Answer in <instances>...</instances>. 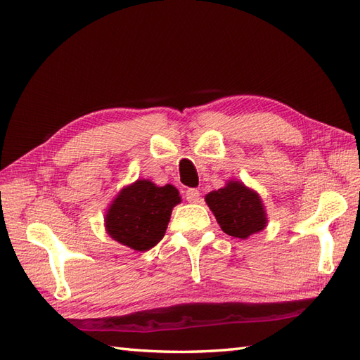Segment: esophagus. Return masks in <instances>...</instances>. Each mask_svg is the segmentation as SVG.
I'll list each match as a JSON object with an SVG mask.
<instances>
[{
    "label": "esophagus",
    "instance_id": "obj_1",
    "mask_svg": "<svg viewBox=\"0 0 360 360\" xmlns=\"http://www.w3.org/2000/svg\"><path fill=\"white\" fill-rule=\"evenodd\" d=\"M200 196H201V193L198 188H188L186 192V200L188 202H198L200 201Z\"/></svg>",
    "mask_w": 360,
    "mask_h": 360
}]
</instances>
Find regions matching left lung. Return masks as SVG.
I'll return each mask as SVG.
<instances>
[{
	"label": "left lung",
	"mask_w": 360,
	"mask_h": 360,
	"mask_svg": "<svg viewBox=\"0 0 360 360\" xmlns=\"http://www.w3.org/2000/svg\"><path fill=\"white\" fill-rule=\"evenodd\" d=\"M205 202L219 227L235 238H248L267 224L262 198L240 181H229L226 187L205 195Z\"/></svg>",
	"instance_id": "left-lung-1"
}]
</instances>
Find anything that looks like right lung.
Listing matches in <instances>:
<instances>
[{
    "label": "right lung",
    "mask_w": 360,
    "mask_h": 360,
    "mask_svg": "<svg viewBox=\"0 0 360 360\" xmlns=\"http://www.w3.org/2000/svg\"><path fill=\"white\" fill-rule=\"evenodd\" d=\"M181 202L178 188L158 187L147 179L122 188L105 215L112 240L137 252L150 250L164 238L172 210Z\"/></svg>",
    "instance_id": "right-lung-1"
}]
</instances>
